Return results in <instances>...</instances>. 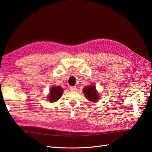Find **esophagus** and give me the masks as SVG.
Masks as SVG:
<instances>
[{"instance_id": "1", "label": "esophagus", "mask_w": 152, "mask_h": 152, "mask_svg": "<svg viewBox=\"0 0 152 152\" xmlns=\"http://www.w3.org/2000/svg\"><path fill=\"white\" fill-rule=\"evenodd\" d=\"M70 89L72 91H74L77 89V87L76 86H71V87H70Z\"/></svg>"}]
</instances>
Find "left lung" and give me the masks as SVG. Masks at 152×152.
<instances>
[{
	"mask_svg": "<svg viewBox=\"0 0 152 152\" xmlns=\"http://www.w3.org/2000/svg\"><path fill=\"white\" fill-rule=\"evenodd\" d=\"M83 93L86 98L92 102H97L100 98L98 93L96 89L95 86L85 87L83 89Z\"/></svg>",
	"mask_w": 152,
	"mask_h": 152,
	"instance_id": "8db88e82",
	"label": "left lung"
}]
</instances>
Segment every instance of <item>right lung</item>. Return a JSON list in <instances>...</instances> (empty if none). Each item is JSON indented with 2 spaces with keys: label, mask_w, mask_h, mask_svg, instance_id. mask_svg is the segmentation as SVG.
Segmentation results:
<instances>
[{
  "label": "right lung",
  "mask_w": 152,
  "mask_h": 152,
  "mask_svg": "<svg viewBox=\"0 0 152 152\" xmlns=\"http://www.w3.org/2000/svg\"><path fill=\"white\" fill-rule=\"evenodd\" d=\"M63 93V89L61 87L53 86L50 89V93L48 96V100L50 102H55L61 98Z\"/></svg>",
  "instance_id": "obj_1"
}]
</instances>
